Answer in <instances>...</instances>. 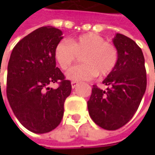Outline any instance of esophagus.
I'll return each mask as SVG.
<instances>
[{
	"label": "esophagus",
	"instance_id": "esophagus-1",
	"mask_svg": "<svg viewBox=\"0 0 155 155\" xmlns=\"http://www.w3.org/2000/svg\"><path fill=\"white\" fill-rule=\"evenodd\" d=\"M77 85H78V83H77V82H75V81H72V82H71V87H72V89L76 88Z\"/></svg>",
	"mask_w": 155,
	"mask_h": 155
}]
</instances>
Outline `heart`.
I'll list each match as a JSON object with an SVG mask.
<instances>
[{"label":"heart","instance_id":"heart-1","mask_svg":"<svg viewBox=\"0 0 155 155\" xmlns=\"http://www.w3.org/2000/svg\"><path fill=\"white\" fill-rule=\"evenodd\" d=\"M55 58L64 71H68L82 57L83 64L72 68L67 78L74 81L91 80L97 74L106 77L116 68L118 51L115 45L96 33L80 35L68 41H61L55 48Z\"/></svg>","mask_w":155,"mask_h":155}]
</instances>
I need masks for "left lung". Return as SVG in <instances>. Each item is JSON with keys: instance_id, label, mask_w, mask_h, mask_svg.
<instances>
[{"instance_id": "obj_1", "label": "left lung", "mask_w": 155, "mask_h": 155, "mask_svg": "<svg viewBox=\"0 0 155 155\" xmlns=\"http://www.w3.org/2000/svg\"><path fill=\"white\" fill-rule=\"evenodd\" d=\"M113 44L118 51V62L103 84L106 91L93 85L88 101L90 116L107 130L122 128L130 121L146 91L147 74L142 51L133 39L116 33Z\"/></svg>"}]
</instances>
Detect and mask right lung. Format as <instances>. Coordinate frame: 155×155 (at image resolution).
Instances as JSON below:
<instances>
[{"mask_svg":"<svg viewBox=\"0 0 155 155\" xmlns=\"http://www.w3.org/2000/svg\"><path fill=\"white\" fill-rule=\"evenodd\" d=\"M62 35L55 27H39L16 44L9 58L8 100L19 122L35 134L58 126L64 101L71 92V82L56 66L54 52ZM57 81L58 88L49 87Z\"/></svg>","mask_w":155,"mask_h":155,"instance_id":"right-lung-1","label":"right lung"}]
</instances>
